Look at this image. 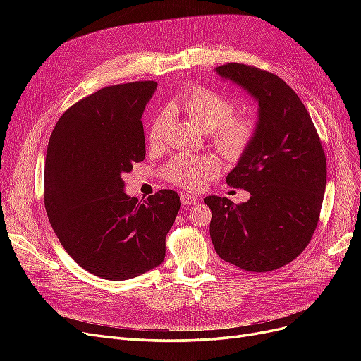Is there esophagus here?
<instances>
[{"instance_id": "34e87169", "label": "esophagus", "mask_w": 361, "mask_h": 361, "mask_svg": "<svg viewBox=\"0 0 361 361\" xmlns=\"http://www.w3.org/2000/svg\"><path fill=\"white\" fill-rule=\"evenodd\" d=\"M180 200H182V203L185 204V206H191V204H195L197 203V197H194V195H191V194H182L180 195Z\"/></svg>"}]
</instances>
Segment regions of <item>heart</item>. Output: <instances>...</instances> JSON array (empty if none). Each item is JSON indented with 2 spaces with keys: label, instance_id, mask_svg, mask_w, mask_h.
I'll use <instances>...</instances> for the list:
<instances>
[{
  "label": "heart",
  "instance_id": "1",
  "mask_svg": "<svg viewBox=\"0 0 361 361\" xmlns=\"http://www.w3.org/2000/svg\"><path fill=\"white\" fill-rule=\"evenodd\" d=\"M170 111H180L202 130L211 133L214 145L226 158L243 157L256 134L253 118L233 116L235 105L227 97L206 87L192 85L183 90L170 105ZM166 116L158 114L150 125L149 141L158 145L164 135ZM220 162L211 155H180L166 167V176L185 188H197L204 180L214 178Z\"/></svg>",
  "mask_w": 361,
  "mask_h": 361
}]
</instances>
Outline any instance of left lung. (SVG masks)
<instances>
[{"label":"left lung","instance_id":"8db88e82","mask_svg":"<svg viewBox=\"0 0 361 361\" xmlns=\"http://www.w3.org/2000/svg\"><path fill=\"white\" fill-rule=\"evenodd\" d=\"M257 102L256 134L227 174V185L250 192L245 203L209 195L216 255L245 271L285 267L307 247L318 226L326 161L309 111L277 75L239 63L215 68Z\"/></svg>","mask_w":361,"mask_h":361}]
</instances>
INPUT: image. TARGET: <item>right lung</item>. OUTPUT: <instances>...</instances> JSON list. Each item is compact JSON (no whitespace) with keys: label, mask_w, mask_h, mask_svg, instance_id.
<instances>
[{"label":"right lung","mask_w":361,"mask_h":361,"mask_svg":"<svg viewBox=\"0 0 361 361\" xmlns=\"http://www.w3.org/2000/svg\"><path fill=\"white\" fill-rule=\"evenodd\" d=\"M155 81L105 87L64 111L45 159V207L68 255L106 280H129L159 267L180 209L176 191L138 202L122 176L146 157L141 116Z\"/></svg>","instance_id":"add662e5"}]
</instances>
